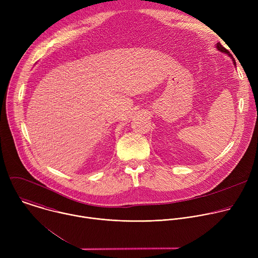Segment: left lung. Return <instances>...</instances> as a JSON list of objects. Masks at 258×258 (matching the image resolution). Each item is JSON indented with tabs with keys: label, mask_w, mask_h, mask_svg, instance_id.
I'll use <instances>...</instances> for the list:
<instances>
[{
	"label": "left lung",
	"mask_w": 258,
	"mask_h": 258,
	"mask_svg": "<svg viewBox=\"0 0 258 258\" xmlns=\"http://www.w3.org/2000/svg\"><path fill=\"white\" fill-rule=\"evenodd\" d=\"M216 48H217V49H218V50H219L220 52H223V53H226V54H228V55H229L230 57H232V59H233V62H234V65L236 66V61H235L234 57L232 56V54H231V53H230V52H229V51H228V50H227V49H226L225 47H223L222 45H220V43H217V44H216Z\"/></svg>",
	"instance_id": "1"
}]
</instances>
